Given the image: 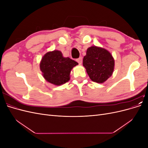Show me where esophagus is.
I'll list each match as a JSON object with an SVG mask.
<instances>
[{
  "label": "esophagus",
  "instance_id": "34e87169",
  "mask_svg": "<svg viewBox=\"0 0 148 148\" xmlns=\"http://www.w3.org/2000/svg\"><path fill=\"white\" fill-rule=\"evenodd\" d=\"M76 60H77V62H78V63L79 64H82V62H83V59H82V57H79V58H78V59H77Z\"/></svg>",
  "mask_w": 148,
  "mask_h": 148
}]
</instances>
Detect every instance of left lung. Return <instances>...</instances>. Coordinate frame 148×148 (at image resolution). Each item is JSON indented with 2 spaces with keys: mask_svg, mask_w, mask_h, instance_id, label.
Masks as SVG:
<instances>
[{
  "mask_svg": "<svg viewBox=\"0 0 148 148\" xmlns=\"http://www.w3.org/2000/svg\"><path fill=\"white\" fill-rule=\"evenodd\" d=\"M83 64L90 79L99 83L106 82L112 74L114 69V60L111 53L96 46L87 49Z\"/></svg>",
  "mask_w": 148,
  "mask_h": 148,
  "instance_id": "left-lung-1",
  "label": "left lung"
}]
</instances>
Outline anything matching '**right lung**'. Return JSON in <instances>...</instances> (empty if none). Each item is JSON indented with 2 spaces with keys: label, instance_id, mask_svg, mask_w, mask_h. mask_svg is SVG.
I'll list each match as a JSON object with an SVG mask.
<instances>
[{
  "label": "right lung",
  "instance_id": "obj_1",
  "mask_svg": "<svg viewBox=\"0 0 148 148\" xmlns=\"http://www.w3.org/2000/svg\"><path fill=\"white\" fill-rule=\"evenodd\" d=\"M78 64L69 57H64L60 51H53L43 56L40 69L46 80L59 86L69 82L71 70Z\"/></svg>",
  "mask_w": 148,
  "mask_h": 148
}]
</instances>
